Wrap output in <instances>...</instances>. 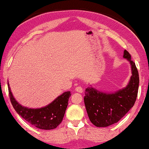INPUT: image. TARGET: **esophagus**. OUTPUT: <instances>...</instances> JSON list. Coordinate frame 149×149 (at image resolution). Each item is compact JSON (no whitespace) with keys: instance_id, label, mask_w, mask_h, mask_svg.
<instances>
[{"instance_id":"esophagus-1","label":"esophagus","mask_w":149,"mask_h":149,"mask_svg":"<svg viewBox=\"0 0 149 149\" xmlns=\"http://www.w3.org/2000/svg\"><path fill=\"white\" fill-rule=\"evenodd\" d=\"M75 90H76V91L78 92V93H82V91H83V89H82L81 86H76Z\"/></svg>"}]
</instances>
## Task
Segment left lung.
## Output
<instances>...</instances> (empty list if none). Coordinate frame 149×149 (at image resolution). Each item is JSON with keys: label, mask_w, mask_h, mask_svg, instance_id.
I'll use <instances>...</instances> for the list:
<instances>
[{"label": "left lung", "mask_w": 149, "mask_h": 149, "mask_svg": "<svg viewBox=\"0 0 149 149\" xmlns=\"http://www.w3.org/2000/svg\"><path fill=\"white\" fill-rule=\"evenodd\" d=\"M124 58L130 62L132 76L127 87L114 93H102L92 87L85 89L84 104L90 121L97 127H106L121 120L134 105L139 87V74L131 61V54L125 50Z\"/></svg>", "instance_id": "1"}]
</instances>
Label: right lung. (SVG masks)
I'll return each instance as SVG.
<instances>
[{"instance_id": "1", "label": "right lung", "mask_w": 149, "mask_h": 149, "mask_svg": "<svg viewBox=\"0 0 149 149\" xmlns=\"http://www.w3.org/2000/svg\"><path fill=\"white\" fill-rule=\"evenodd\" d=\"M8 83L9 99L15 111L26 121L40 129H54L61 123L68 105L70 91L65 92L47 106L40 109L22 107L13 96Z\"/></svg>"}]
</instances>
